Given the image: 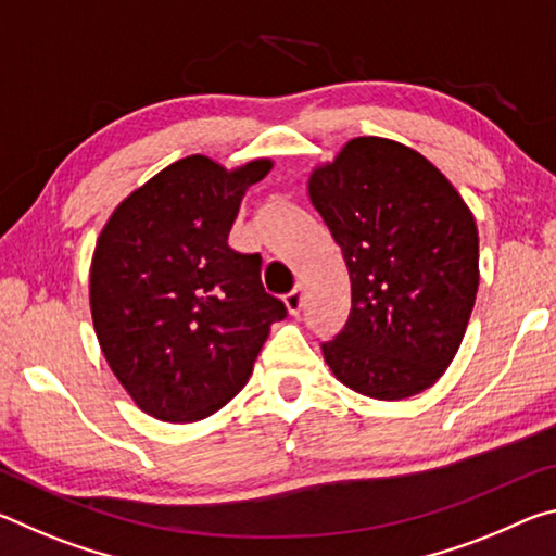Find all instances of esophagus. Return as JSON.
<instances>
[{"instance_id": "obj_1", "label": "esophagus", "mask_w": 556, "mask_h": 556, "mask_svg": "<svg viewBox=\"0 0 556 556\" xmlns=\"http://www.w3.org/2000/svg\"><path fill=\"white\" fill-rule=\"evenodd\" d=\"M301 306H304V294H301V289H294V291H289V294L285 296V308H287V314H299L301 312Z\"/></svg>"}]
</instances>
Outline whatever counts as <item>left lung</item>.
Instances as JSON below:
<instances>
[{
    "mask_svg": "<svg viewBox=\"0 0 556 556\" xmlns=\"http://www.w3.org/2000/svg\"><path fill=\"white\" fill-rule=\"evenodd\" d=\"M343 252L351 314L321 345L345 388L407 400L458 353L478 291L476 218L448 178L394 139L355 137L308 176Z\"/></svg>",
    "mask_w": 556,
    "mask_h": 556,
    "instance_id": "left-lung-1",
    "label": "left lung"
}]
</instances>
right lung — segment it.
Wrapping results in <instances>:
<instances>
[{"label": "right lung", "mask_w": 556, "mask_h": 556, "mask_svg": "<svg viewBox=\"0 0 556 556\" xmlns=\"http://www.w3.org/2000/svg\"><path fill=\"white\" fill-rule=\"evenodd\" d=\"M271 159L225 168L178 159L131 191L102 228L90 314L102 355L142 412L199 421L248 384L269 326L287 316L265 294L260 255L228 248L242 195Z\"/></svg>", "instance_id": "obj_1"}]
</instances>
